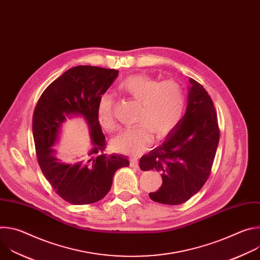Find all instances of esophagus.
Listing matches in <instances>:
<instances>
[{"label": "esophagus", "mask_w": 260, "mask_h": 260, "mask_svg": "<svg viewBox=\"0 0 260 260\" xmlns=\"http://www.w3.org/2000/svg\"><path fill=\"white\" fill-rule=\"evenodd\" d=\"M129 165H131V167L134 168V169H138V168H139V161H138L137 159H135V158H132V159H131Z\"/></svg>", "instance_id": "obj_1"}]
</instances>
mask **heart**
<instances>
[{"label":"heart","mask_w":260,"mask_h":260,"mask_svg":"<svg viewBox=\"0 0 260 260\" xmlns=\"http://www.w3.org/2000/svg\"><path fill=\"white\" fill-rule=\"evenodd\" d=\"M119 88L129 98L140 103L136 125L122 129L111 144L115 150L126 154H138L153 141V134L164 138L180 123L186 108V95L182 85L174 80L159 82L147 75H133L125 78ZM114 96L104 93L98 103V119L100 124L113 131Z\"/></svg>","instance_id":"obj_1"}]
</instances>
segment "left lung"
I'll return each instance as SVG.
<instances>
[{"label":"left lung","instance_id":"left-lung-1","mask_svg":"<svg viewBox=\"0 0 260 260\" xmlns=\"http://www.w3.org/2000/svg\"><path fill=\"white\" fill-rule=\"evenodd\" d=\"M186 113L160 146L140 159L142 171L161 173L162 184L152 201L180 205L199 192L207 182L220 138L217 113L202 84L190 79Z\"/></svg>","mask_w":260,"mask_h":260}]
</instances>
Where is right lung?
<instances>
[{"label": "right lung", "mask_w": 260, "mask_h": 260, "mask_svg": "<svg viewBox=\"0 0 260 260\" xmlns=\"http://www.w3.org/2000/svg\"><path fill=\"white\" fill-rule=\"evenodd\" d=\"M118 76V71L92 66L74 67L41 94L32 115V136L38 164L53 190L73 205L101 201L110 191L115 172L128 167L123 155L107 154V142L98 119V103ZM84 117L93 149L77 164L59 163L52 146L62 123L72 116Z\"/></svg>", "instance_id": "add662e5"}]
</instances>
